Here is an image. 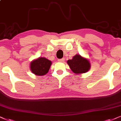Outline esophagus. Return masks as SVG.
I'll use <instances>...</instances> for the list:
<instances>
[{
  "instance_id": "1",
  "label": "esophagus",
  "mask_w": 121,
  "mask_h": 121,
  "mask_svg": "<svg viewBox=\"0 0 121 121\" xmlns=\"http://www.w3.org/2000/svg\"><path fill=\"white\" fill-rule=\"evenodd\" d=\"M64 61H65V59H64V58H62V59H59L58 60V61L59 62H63Z\"/></svg>"
}]
</instances>
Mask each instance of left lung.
<instances>
[{
  "label": "left lung",
  "instance_id": "obj_1",
  "mask_svg": "<svg viewBox=\"0 0 121 121\" xmlns=\"http://www.w3.org/2000/svg\"><path fill=\"white\" fill-rule=\"evenodd\" d=\"M67 63L71 71L77 75L86 73L90 70L91 67L89 60L79 54L75 55L71 60H68Z\"/></svg>",
  "mask_w": 121,
  "mask_h": 121
}]
</instances>
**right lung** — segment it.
Listing matches in <instances>:
<instances>
[{"label":"right lung","instance_id":"add662e5","mask_svg":"<svg viewBox=\"0 0 121 121\" xmlns=\"http://www.w3.org/2000/svg\"><path fill=\"white\" fill-rule=\"evenodd\" d=\"M52 62L46 57H39L30 63V69L33 74L37 76L45 75L49 71Z\"/></svg>","mask_w":121,"mask_h":121}]
</instances>
